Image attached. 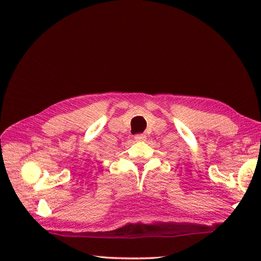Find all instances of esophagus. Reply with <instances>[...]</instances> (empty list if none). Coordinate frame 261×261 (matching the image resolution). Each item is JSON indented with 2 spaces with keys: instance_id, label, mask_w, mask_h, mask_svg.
Here are the masks:
<instances>
[{
  "instance_id": "obj_1",
  "label": "esophagus",
  "mask_w": 261,
  "mask_h": 261,
  "mask_svg": "<svg viewBox=\"0 0 261 261\" xmlns=\"http://www.w3.org/2000/svg\"><path fill=\"white\" fill-rule=\"evenodd\" d=\"M135 139H136V141H143V140H146V136L145 135H137L135 137Z\"/></svg>"
}]
</instances>
